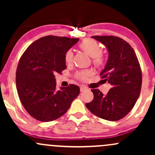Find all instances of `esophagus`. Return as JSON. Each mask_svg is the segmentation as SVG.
Here are the masks:
<instances>
[{
  "label": "esophagus",
  "mask_w": 155,
  "mask_h": 155,
  "mask_svg": "<svg viewBox=\"0 0 155 155\" xmlns=\"http://www.w3.org/2000/svg\"><path fill=\"white\" fill-rule=\"evenodd\" d=\"M87 90V88L86 87H84V86H81L80 87V91L81 92H84L85 91V90Z\"/></svg>",
  "instance_id": "esophagus-1"
}]
</instances>
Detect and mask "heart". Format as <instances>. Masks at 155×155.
Masks as SVG:
<instances>
[{
  "label": "heart",
  "mask_w": 155,
  "mask_h": 155,
  "mask_svg": "<svg viewBox=\"0 0 155 155\" xmlns=\"http://www.w3.org/2000/svg\"><path fill=\"white\" fill-rule=\"evenodd\" d=\"M79 48L81 50L87 53L92 58V64L97 68H101L104 65L105 58L102 54V47L101 44L92 38H87L82 41L79 44ZM65 62L66 64H71L73 60V52L71 50H68L65 54ZM90 75V72L88 71H81L76 74V78L80 81H86Z\"/></svg>",
  "instance_id": "b5f03b06"
}]
</instances>
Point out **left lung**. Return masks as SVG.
<instances>
[{"label": "left lung", "instance_id": "8db88e82", "mask_svg": "<svg viewBox=\"0 0 155 155\" xmlns=\"http://www.w3.org/2000/svg\"><path fill=\"white\" fill-rule=\"evenodd\" d=\"M107 47L109 56L101 79L111 84L107 95L91 90L93 100L86 104L95 116L108 121L124 118L136 104L142 84V71L136 52L124 39L114 35L92 36Z\"/></svg>", "mask_w": 155, "mask_h": 155}]
</instances>
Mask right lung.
I'll return each mask as SVG.
<instances>
[{
    "mask_svg": "<svg viewBox=\"0 0 155 155\" xmlns=\"http://www.w3.org/2000/svg\"><path fill=\"white\" fill-rule=\"evenodd\" d=\"M79 38L47 35L35 41L24 51L17 65L16 86L21 104L30 115L50 122L66 113L79 95L76 85L56 90L54 74L66 68L65 52Z\"/></svg>",
    "mask_w": 155,
    "mask_h": 155,
    "instance_id": "right-lung-1",
    "label": "right lung"
}]
</instances>
